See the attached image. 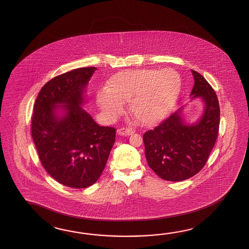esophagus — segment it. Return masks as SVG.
Listing matches in <instances>:
<instances>
[{"instance_id":"esophagus-1","label":"esophagus","mask_w":249,"mask_h":249,"mask_svg":"<svg viewBox=\"0 0 249 249\" xmlns=\"http://www.w3.org/2000/svg\"><path fill=\"white\" fill-rule=\"evenodd\" d=\"M135 132V130H133L132 128H129V127H124L121 129H118L117 130V133L119 135H123V136H129V135H132Z\"/></svg>"}]
</instances>
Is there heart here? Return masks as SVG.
Segmentation results:
<instances>
[{
  "label": "heart",
  "mask_w": 249,
  "mask_h": 249,
  "mask_svg": "<svg viewBox=\"0 0 249 249\" xmlns=\"http://www.w3.org/2000/svg\"><path fill=\"white\" fill-rule=\"evenodd\" d=\"M180 90V75L174 69H128L112 75L97 102L108 117L121 114L123 103L129 102L138 122L150 125L168 115Z\"/></svg>",
  "instance_id": "b5f03b06"
}]
</instances>
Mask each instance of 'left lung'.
Masks as SVG:
<instances>
[{
  "mask_svg": "<svg viewBox=\"0 0 249 249\" xmlns=\"http://www.w3.org/2000/svg\"><path fill=\"white\" fill-rule=\"evenodd\" d=\"M192 74V99L200 97L206 105L201 119L186 125L178 110L143 134L148 166L165 180L180 181L196 175L207 163L218 136L220 106L216 93L202 74L195 70Z\"/></svg>",
  "mask_w": 249,
  "mask_h": 249,
  "instance_id": "8db88e82",
  "label": "left lung"
}]
</instances>
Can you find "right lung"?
I'll return each instance as SVG.
<instances>
[{"label": "right lung", "instance_id": "right-lung-1", "mask_svg": "<svg viewBox=\"0 0 249 249\" xmlns=\"http://www.w3.org/2000/svg\"><path fill=\"white\" fill-rule=\"evenodd\" d=\"M96 69L81 68L55 76L42 86L34 106L31 133L42 166L53 179L74 189L95 183L116 140L114 127L100 126L80 106ZM58 104L67 112L60 119L54 113Z\"/></svg>", "mask_w": 249, "mask_h": 249}]
</instances>
